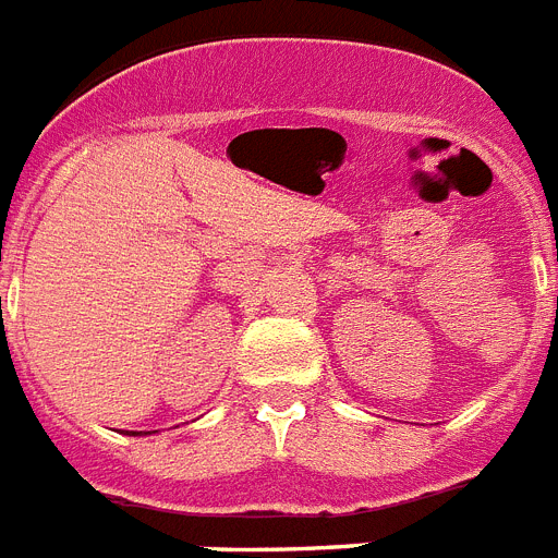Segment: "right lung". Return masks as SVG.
<instances>
[{"label": "right lung", "mask_w": 558, "mask_h": 558, "mask_svg": "<svg viewBox=\"0 0 558 558\" xmlns=\"http://www.w3.org/2000/svg\"><path fill=\"white\" fill-rule=\"evenodd\" d=\"M132 435H141V432H132ZM143 435H151V432H143Z\"/></svg>", "instance_id": "add662e5"}]
</instances>
